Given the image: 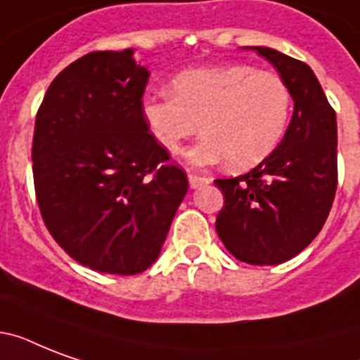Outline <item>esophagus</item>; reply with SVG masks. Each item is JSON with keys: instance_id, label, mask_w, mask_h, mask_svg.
Wrapping results in <instances>:
<instances>
[{"instance_id": "obj_1", "label": "esophagus", "mask_w": 360, "mask_h": 360, "mask_svg": "<svg viewBox=\"0 0 360 360\" xmlns=\"http://www.w3.org/2000/svg\"><path fill=\"white\" fill-rule=\"evenodd\" d=\"M188 183H191V188H200L203 185H209L211 179L207 177H202V175H194V174H188Z\"/></svg>"}]
</instances>
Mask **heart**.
Segmentation results:
<instances>
[{"label":"heart","instance_id":"b5f03b06","mask_svg":"<svg viewBox=\"0 0 360 360\" xmlns=\"http://www.w3.org/2000/svg\"><path fill=\"white\" fill-rule=\"evenodd\" d=\"M140 112L153 140L169 153L179 151L200 124L205 136L186 153L192 166L230 160L245 169L265 160L284 138L291 91L276 72L219 65L181 72L172 80V97L149 93Z\"/></svg>","mask_w":360,"mask_h":360}]
</instances>
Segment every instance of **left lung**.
<instances>
[{
	"label": "left lung",
	"mask_w": 360,
	"mask_h": 360,
	"mask_svg": "<svg viewBox=\"0 0 360 360\" xmlns=\"http://www.w3.org/2000/svg\"><path fill=\"white\" fill-rule=\"evenodd\" d=\"M293 98L278 147L248 174L217 179L224 207L217 233L231 256L250 265H278L307 248L329 217L338 183L336 114L314 70L273 48L254 46Z\"/></svg>",
	"instance_id": "1"
}]
</instances>
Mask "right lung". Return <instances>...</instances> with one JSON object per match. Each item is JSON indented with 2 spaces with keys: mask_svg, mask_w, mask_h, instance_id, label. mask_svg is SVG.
I'll use <instances>...</instances> for the list:
<instances>
[{
  "mask_svg": "<svg viewBox=\"0 0 360 360\" xmlns=\"http://www.w3.org/2000/svg\"><path fill=\"white\" fill-rule=\"evenodd\" d=\"M147 80L132 48L91 52L53 78L37 112L31 160L42 220L98 273L151 267L188 191L141 120Z\"/></svg>",
  "mask_w": 360,
  "mask_h": 360,
  "instance_id": "1",
  "label": "right lung"
}]
</instances>
